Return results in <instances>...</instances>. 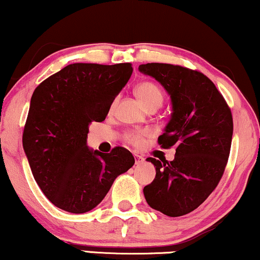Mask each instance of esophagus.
I'll list each match as a JSON object with an SVG mask.
<instances>
[{"label":"esophagus","mask_w":260,"mask_h":260,"mask_svg":"<svg viewBox=\"0 0 260 260\" xmlns=\"http://www.w3.org/2000/svg\"><path fill=\"white\" fill-rule=\"evenodd\" d=\"M134 159H136V164H140L144 162V157L140 156V154L134 153Z\"/></svg>","instance_id":"obj_1"}]
</instances>
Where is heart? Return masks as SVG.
Listing matches in <instances>:
<instances>
[{
  "label": "heart",
  "mask_w": 260,
  "mask_h": 260,
  "mask_svg": "<svg viewBox=\"0 0 260 260\" xmlns=\"http://www.w3.org/2000/svg\"><path fill=\"white\" fill-rule=\"evenodd\" d=\"M136 93L141 103L145 106L147 109H158L164 102V94L159 86H157L151 81H143L136 87ZM146 132H129L126 134V140L134 146L140 145L143 143L144 137Z\"/></svg>",
  "instance_id": "1"
}]
</instances>
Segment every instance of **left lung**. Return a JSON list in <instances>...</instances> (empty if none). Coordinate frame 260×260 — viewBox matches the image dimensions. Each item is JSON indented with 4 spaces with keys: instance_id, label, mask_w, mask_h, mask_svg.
<instances>
[{
    "instance_id": "8db88e82",
    "label": "left lung",
    "mask_w": 260,
    "mask_h": 260,
    "mask_svg": "<svg viewBox=\"0 0 260 260\" xmlns=\"http://www.w3.org/2000/svg\"><path fill=\"white\" fill-rule=\"evenodd\" d=\"M141 73L162 84L173 113L158 144L175 146L172 162L149 157L156 177L144 187L151 208L170 217L192 212L205 202L224 173L233 138L231 108L210 79L177 64H140Z\"/></svg>"
}]
</instances>
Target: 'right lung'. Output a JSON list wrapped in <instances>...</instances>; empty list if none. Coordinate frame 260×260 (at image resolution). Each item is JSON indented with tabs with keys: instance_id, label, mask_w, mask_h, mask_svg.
<instances>
[{
	"instance_id": "right-lung-1",
	"label": "right lung",
	"mask_w": 260,
	"mask_h": 260,
	"mask_svg": "<svg viewBox=\"0 0 260 260\" xmlns=\"http://www.w3.org/2000/svg\"><path fill=\"white\" fill-rule=\"evenodd\" d=\"M132 72L131 63H73L36 87L22 145L36 182L58 209L90 211L133 167L124 147L102 153L86 145L90 123L106 120Z\"/></svg>"
}]
</instances>
